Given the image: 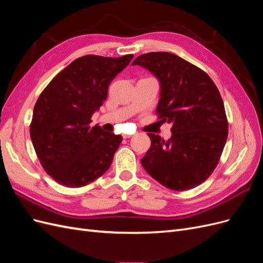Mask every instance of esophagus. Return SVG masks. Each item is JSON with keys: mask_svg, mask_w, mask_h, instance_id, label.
Here are the masks:
<instances>
[{"mask_svg": "<svg viewBox=\"0 0 263 263\" xmlns=\"http://www.w3.org/2000/svg\"><path fill=\"white\" fill-rule=\"evenodd\" d=\"M123 137L124 138H129V137H132V135H129V134H123Z\"/></svg>", "mask_w": 263, "mask_h": 263, "instance_id": "1", "label": "esophagus"}]
</instances>
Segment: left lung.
<instances>
[{
	"label": "left lung",
	"instance_id": "1",
	"mask_svg": "<svg viewBox=\"0 0 263 263\" xmlns=\"http://www.w3.org/2000/svg\"><path fill=\"white\" fill-rule=\"evenodd\" d=\"M160 81L156 114L171 127L164 140L148 133L151 146L141 159L145 170L163 186L186 191L200 185L216 168L228 136L224 102L210 76L179 55L158 51L139 55Z\"/></svg>",
	"mask_w": 263,
	"mask_h": 263
}]
</instances>
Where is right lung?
<instances>
[{
	"mask_svg": "<svg viewBox=\"0 0 263 263\" xmlns=\"http://www.w3.org/2000/svg\"><path fill=\"white\" fill-rule=\"evenodd\" d=\"M133 57L83 55L61 70L39 95L30 138L44 170L59 184L84 186L112 164L123 138L98 125L91 127V117L106 100L110 82Z\"/></svg>",
	"mask_w": 263,
	"mask_h": 263,
	"instance_id": "1",
	"label": "right lung"
}]
</instances>
